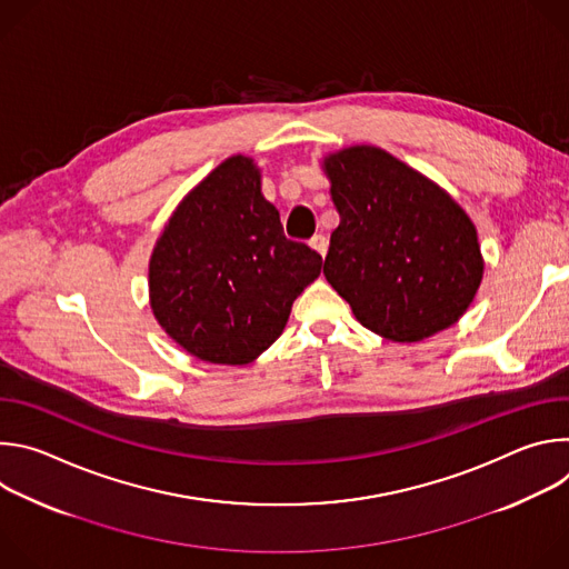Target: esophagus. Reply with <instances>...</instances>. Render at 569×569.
<instances>
[{"label":"esophagus","mask_w":569,"mask_h":569,"mask_svg":"<svg viewBox=\"0 0 569 569\" xmlns=\"http://www.w3.org/2000/svg\"><path fill=\"white\" fill-rule=\"evenodd\" d=\"M308 246H310L315 252H319L321 257H327L329 240H327V236H323V233H315V236L308 240Z\"/></svg>","instance_id":"1"}]
</instances>
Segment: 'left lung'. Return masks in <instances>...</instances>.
<instances>
[{"mask_svg":"<svg viewBox=\"0 0 569 569\" xmlns=\"http://www.w3.org/2000/svg\"><path fill=\"white\" fill-rule=\"evenodd\" d=\"M340 224L323 277L365 329L421 342L466 312L481 283L477 229L435 182L376 146L323 157Z\"/></svg>","mask_w":569,"mask_h":569,"instance_id":"obj_1","label":"left lung"}]
</instances>
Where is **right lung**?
Segmentation results:
<instances>
[{
  "mask_svg": "<svg viewBox=\"0 0 569 569\" xmlns=\"http://www.w3.org/2000/svg\"><path fill=\"white\" fill-rule=\"evenodd\" d=\"M321 257L286 238L261 193V171L233 154L173 211L148 266L150 308L184 351L211 365H250L286 329Z\"/></svg>",
  "mask_w": 569,
  "mask_h": 569,
  "instance_id": "obj_1",
  "label": "right lung"
}]
</instances>
